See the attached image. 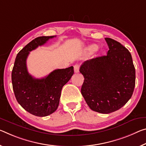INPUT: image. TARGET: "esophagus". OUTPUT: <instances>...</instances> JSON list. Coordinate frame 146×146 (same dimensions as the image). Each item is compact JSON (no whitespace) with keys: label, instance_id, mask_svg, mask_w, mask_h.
<instances>
[{"label":"esophagus","instance_id":"34e87169","mask_svg":"<svg viewBox=\"0 0 146 146\" xmlns=\"http://www.w3.org/2000/svg\"><path fill=\"white\" fill-rule=\"evenodd\" d=\"M79 65L78 64H75V66H74V71H75V73H78V71H79Z\"/></svg>","mask_w":146,"mask_h":146}]
</instances>
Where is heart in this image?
<instances>
[{"label": "heart", "mask_w": 146, "mask_h": 146, "mask_svg": "<svg viewBox=\"0 0 146 146\" xmlns=\"http://www.w3.org/2000/svg\"><path fill=\"white\" fill-rule=\"evenodd\" d=\"M98 49V47L96 45H90V47L88 48V50L90 53H94L96 51H97Z\"/></svg>", "instance_id": "b5f03b06"}]
</instances>
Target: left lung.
Returning <instances> with one entry per match:
<instances>
[{
  "mask_svg": "<svg viewBox=\"0 0 146 146\" xmlns=\"http://www.w3.org/2000/svg\"><path fill=\"white\" fill-rule=\"evenodd\" d=\"M107 55L85 61L80 68L84 80L81 94L90 109L115 112L131 99L135 86V68L130 52L118 41L106 38Z\"/></svg>",
  "mask_w": 146,
  "mask_h": 146,
  "instance_id": "8db88e82",
  "label": "left lung"
}]
</instances>
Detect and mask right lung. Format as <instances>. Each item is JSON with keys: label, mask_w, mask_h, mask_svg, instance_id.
<instances>
[{"label": "right lung", "mask_w": 146, "mask_h": 146, "mask_svg": "<svg viewBox=\"0 0 146 146\" xmlns=\"http://www.w3.org/2000/svg\"><path fill=\"white\" fill-rule=\"evenodd\" d=\"M54 37H38L28 43L17 54L11 72L17 102L27 112L39 117L47 116L56 110L62 88L74 73L73 66L55 69L41 78H34L28 72L27 59L30 52Z\"/></svg>", "instance_id": "obj_1"}]
</instances>
